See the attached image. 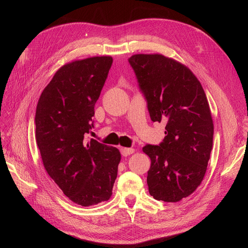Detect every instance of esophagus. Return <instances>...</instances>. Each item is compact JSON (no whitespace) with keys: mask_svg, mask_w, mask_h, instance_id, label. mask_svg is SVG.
Masks as SVG:
<instances>
[{"mask_svg":"<svg viewBox=\"0 0 248 248\" xmlns=\"http://www.w3.org/2000/svg\"><path fill=\"white\" fill-rule=\"evenodd\" d=\"M134 151H136V150H134L133 148H121V153L123 156H128V155L134 153Z\"/></svg>","mask_w":248,"mask_h":248,"instance_id":"34e87169","label":"esophagus"}]
</instances>
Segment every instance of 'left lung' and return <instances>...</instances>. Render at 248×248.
I'll list each match as a JSON object with an SVG mask.
<instances>
[{
    "instance_id": "left-lung-1",
    "label": "left lung",
    "mask_w": 248,
    "mask_h": 248,
    "mask_svg": "<svg viewBox=\"0 0 248 248\" xmlns=\"http://www.w3.org/2000/svg\"><path fill=\"white\" fill-rule=\"evenodd\" d=\"M128 62L153 122H166L158 146L142 148L151 159L149 192L157 201L179 202L204 179L213 146V120L201 82L189 68L162 55H133Z\"/></svg>"
}]
</instances>
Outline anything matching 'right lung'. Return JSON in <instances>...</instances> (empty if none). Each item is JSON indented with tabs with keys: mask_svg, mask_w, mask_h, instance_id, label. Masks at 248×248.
<instances>
[{
	"mask_svg": "<svg viewBox=\"0 0 248 248\" xmlns=\"http://www.w3.org/2000/svg\"><path fill=\"white\" fill-rule=\"evenodd\" d=\"M112 58L93 57L62 66L36 108V141L43 166L67 198L88 207L108 201L121 154L85 136L94 127V107Z\"/></svg>",
	"mask_w": 248,
	"mask_h": 248,
	"instance_id": "obj_1",
	"label": "right lung"
}]
</instances>
